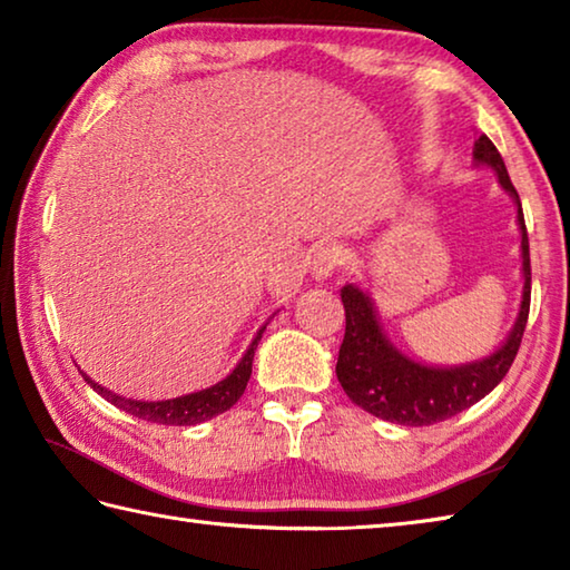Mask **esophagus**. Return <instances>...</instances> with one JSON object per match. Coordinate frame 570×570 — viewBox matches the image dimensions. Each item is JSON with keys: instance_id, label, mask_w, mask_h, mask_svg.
Instances as JSON below:
<instances>
[{"instance_id": "34e87169", "label": "esophagus", "mask_w": 570, "mask_h": 570, "mask_svg": "<svg viewBox=\"0 0 570 570\" xmlns=\"http://www.w3.org/2000/svg\"><path fill=\"white\" fill-rule=\"evenodd\" d=\"M344 258H346V254L340 244H324L312 258V274L316 278L332 276L336 268L344 264Z\"/></svg>"}]
</instances>
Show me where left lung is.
Returning a JSON list of instances; mask_svg holds the SVG:
<instances>
[{
  "instance_id": "left-lung-1",
  "label": "left lung",
  "mask_w": 570,
  "mask_h": 570,
  "mask_svg": "<svg viewBox=\"0 0 570 570\" xmlns=\"http://www.w3.org/2000/svg\"><path fill=\"white\" fill-rule=\"evenodd\" d=\"M472 158L493 168L510 196L518 204V224L523 240V302H520L518 322L510 332L508 342L500 346L488 360L450 366H424L407 360L387 342L382 334L377 314H374L370 296L362 294L356 286L342 288V304L346 316L344 340L340 346V360H336V377L354 404H360L374 417L422 428V424H435L452 417L462 410H468L478 400L493 392L500 380L505 377L510 364L520 350L523 340L528 312H530V250H528V230L523 208L513 183H510L508 168L493 140L488 135H480L472 148Z\"/></svg>"
}]
</instances>
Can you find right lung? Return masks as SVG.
<instances>
[{"label":"right lung","mask_w":570,"mask_h":570,"mask_svg":"<svg viewBox=\"0 0 570 570\" xmlns=\"http://www.w3.org/2000/svg\"><path fill=\"white\" fill-rule=\"evenodd\" d=\"M264 330H266V326L258 330V334L254 336V342H250V346L244 354V360L236 364V370L230 372L226 380H220L218 384H214V387H208V390L186 394V397L163 400V402L125 400V397H120V394H112L105 387H100V384H95L90 377H85V382H88L95 392L102 394L105 400L112 402L115 407L125 410L138 420L158 422V424H198V422H206L210 417H216V414L234 407L240 394H244L248 377H250V364H254V352H256L258 342H262Z\"/></svg>","instance_id":"obj_1"}]
</instances>
